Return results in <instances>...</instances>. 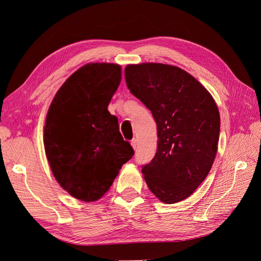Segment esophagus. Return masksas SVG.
Listing matches in <instances>:
<instances>
[{
	"label": "esophagus",
	"instance_id": "34e87169",
	"mask_svg": "<svg viewBox=\"0 0 261 261\" xmlns=\"http://www.w3.org/2000/svg\"><path fill=\"white\" fill-rule=\"evenodd\" d=\"M130 144H132V147L134 148V150H137V147H138L137 139H133V140L130 141Z\"/></svg>",
	"mask_w": 261,
	"mask_h": 261
}]
</instances>
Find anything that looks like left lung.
Segmentation results:
<instances>
[{"instance_id": "1", "label": "left lung", "mask_w": 261, "mask_h": 261, "mask_svg": "<svg viewBox=\"0 0 261 261\" xmlns=\"http://www.w3.org/2000/svg\"><path fill=\"white\" fill-rule=\"evenodd\" d=\"M125 81L156 123V152L141 169L149 189L165 203L186 199L207 177L217 154L215 100L191 74L161 63L127 65Z\"/></svg>"}]
</instances>
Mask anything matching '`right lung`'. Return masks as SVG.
<instances>
[{
	"label": "right lung",
	"instance_id": "add662e5",
	"mask_svg": "<svg viewBox=\"0 0 261 261\" xmlns=\"http://www.w3.org/2000/svg\"><path fill=\"white\" fill-rule=\"evenodd\" d=\"M121 75L117 64L89 63L62 85L46 114V158L55 179L76 199H100L134 155L108 111Z\"/></svg>",
	"mask_w": 261,
	"mask_h": 261
}]
</instances>
